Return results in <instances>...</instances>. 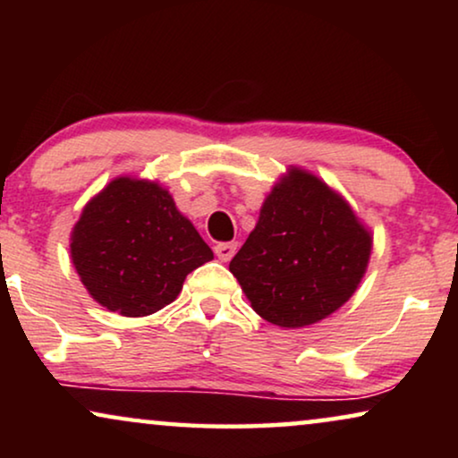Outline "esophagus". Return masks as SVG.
Wrapping results in <instances>:
<instances>
[{
  "mask_svg": "<svg viewBox=\"0 0 458 458\" xmlns=\"http://www.w3.org/2000/svg\"><path fill=\"white\" fill-rule=\"evenodd\" d=\"M215 252L218 256V260L223 262H229L233 259V254L237 252V243L235 242H223V243H216L215 246Z\"/></svg>",
  "mask_w": 458,
  "mask_h": 458,
  "instance_id": "1",
  "label": "esophagus"
}]
</instances>
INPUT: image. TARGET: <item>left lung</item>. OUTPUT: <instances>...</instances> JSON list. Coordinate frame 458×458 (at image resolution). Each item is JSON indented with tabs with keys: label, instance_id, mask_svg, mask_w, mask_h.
Wrapping results in <instances>:
<instances>
[{
	"label": "left lung",
	"instance_id": "left-lung-1",
	"mask_svg": "<svg viewBox=\"0 0 458 458\" xmlns=\"http://www.w3.org/2000/svg\"><path fill=\"white\" fill-rule=\"evenodd\" d=\"M371 235L323 181L293 168L262 204L229 262L252 309L279 327H304L340 309L365 275Z\"/></svg>",
	"mask_w": 458,
	"mask_h": 458
}]
</instances>
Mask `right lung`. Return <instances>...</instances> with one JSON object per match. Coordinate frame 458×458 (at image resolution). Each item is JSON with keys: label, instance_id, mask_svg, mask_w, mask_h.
Returning <instances> with one entry per match:
<instances>
[{"label": "right lung", "instance_id": "right-lung-1", "mask_svg": "<svg viewBox=\"0 0 458 458\" xmlns=\"http://www.w3.org/2000/svg\"><path fill=\"white\" fill-rule=\"evenodd\" d=\"M71 254L99 304L146 317L171 304L212 250L160 185L121 177L85 206Z\"/></svg>", "mask_w": 458, "mask_h": 458}]
</instances>
